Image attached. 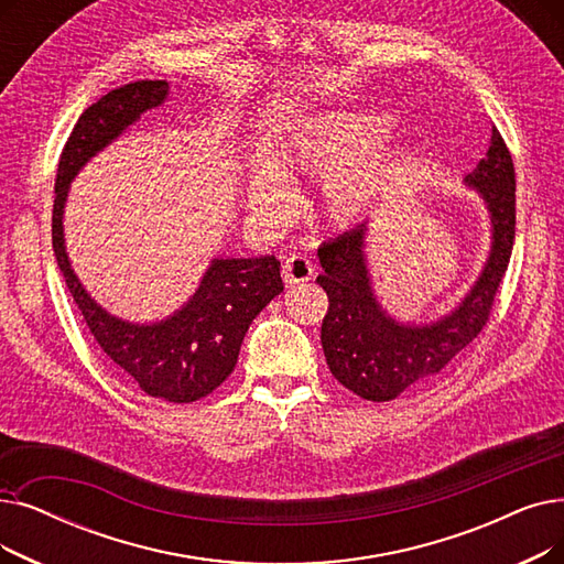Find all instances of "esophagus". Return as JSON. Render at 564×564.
<instances>
[{
    "mask_svg": "<svg viewBox=\"0 0 564 564\" xmlns=\"http://www.w3.org/2000/svg\"><path fill=\"white\" fill-rule=\"evenodd\" d=\"M283 281L288 285H297V283H304L313 276V262L306 258V256H290L285 258L283 262Z\"/></svg>",
    "mask_w": 564,
    "mask_h": 564,
    "instance_id": "34e87169",
    "label": "esophagus"
}]
</instances>
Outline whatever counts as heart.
Masks as SVG:
<instances>
[{
	"instance_id": "heart-1",
	"label": "heart",
	"mask_w": 564,
	"mask_h": 564,
	"mask_svg": "<svg viewBox=\"0 0 564 564\" xmlns=\"http://www.w3.org/2000/svg\"><path fill=\"white\" fill-rule=\"evenodd\" d=\"M391 119L380 112L336 110L311 117L288 135L281 159L290 170L325 175L323 207L334 224H355L378 203L389 177L384 138ZM295 203L285 170L262 156L251 177V205L260 212Z\"/></svg>"
}]
</instances>
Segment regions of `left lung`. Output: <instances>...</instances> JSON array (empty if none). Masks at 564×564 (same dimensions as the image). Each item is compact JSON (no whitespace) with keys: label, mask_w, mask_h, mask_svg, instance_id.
<instances>
[{"label":"left lung","mask_w":564,"mask_h":564,"mask_svg":"<svg viewBox=\"0 0 564 564\" xmlns=\"http://www.w3.org/2000/svg\"><path fill=\"white\" fill-rule=\"evenodd\" d=\"M465 184L491 214V253L463 302L431 325L399 323L380 306L366 264L364 224L317 249L323 274L315 281L329 297L321 329L327 366L343 387L366 401L382 403L433 384L488 323L517 235V175L496 127L486 156Z\"/></svg>","instance_id":"left-lung-1"}]
</instances>
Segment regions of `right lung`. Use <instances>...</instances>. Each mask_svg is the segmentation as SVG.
<instances>
[{
	"instance_id": "obj_1",
	"label": "right lung",
	"mask_w": 564,
	"mask_h": 564,
	"mask_svg": "<svg viewBox=\"0 0 564 564\" xmlns=\"http://www.w3.org/2000/svg\"><path fill=\"white\" fill-rule=\"evenodd\" d=\"M165 96V80H138L108 91L80 115L57 167L53 249L73 302L119 373L147 397L193 403L235 371L253 317L283 292L281 262L274 256L214 258L200 288L180 311L161 323L135 325L110 315L87 295L70 269L62 226L68 184L78 170L135 124L142 112L161 106Z\"/></svg>"
}]
</instances>
